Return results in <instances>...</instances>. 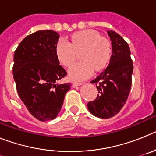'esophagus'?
<instances>
[{
    "mask_svg": "<svg viewBox=\"0 0 156 156\" xmlns=\"http://www.w3.org/2000/svg\"><path fill=\"white\" fill-rule=\"evenodd\" d=\"M80 85H82V83H73V87H79V86H80Z\"/></svg>",
    "mask_w": 156,
    "mask_h": 156,
    "instance_id": "esophagus-1",
    "label": "esophagus"
}]
</instances>
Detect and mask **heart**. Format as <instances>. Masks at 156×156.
Instances as JSON below:
<instances>
[{"instance_id":"1","label":"heart","mask_w":156,"mask_h":156,"mask_svg":"<svg viewBox=\"0 0 156 156\" xmlns=\"http://www.w3.org/2000/svg\"><path fill=\"white\" fill-rule=\"evenodd\" d=\"M83 51L80 59L83 62L72 66L68 72L72 80L83 81L95 71L103 69L109 62L112 46L108 40L92 30L77 32L71 36V42L60 39L55 47L58 60L62 66H71L76 58V52Z\"/></svg>"}]
</instances>
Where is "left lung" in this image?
Returning a JSON list of instances; mask_svg holds the SVG:
<instances>
[{"label": "left lung", "instance_id": "left-lung-1", "mask_svg": "<svg viewBox=\"0 0 156 156\" xmlns=\"http://www.w3.org/2000/svg\"><path fill=\"white\" fill-rule=\"evenodd\" d=\"M112 42V54L108 67L91 81L98 84L99 94L87 108L93 115L101 119H108L119 113L129 94L133 66L127 43L120 35L107 31Z\"/></svg>", "mask_w": 156, "mask_h": 156}]
</instances>
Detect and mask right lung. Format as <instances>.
<instances>
[{
	"mask_svg": "<svg viewBox=\"0 0 156 156\" xmlns=\"http://www.w3.org/2000/svg\"><path fill=\"white\" fill-rule=\"evenodd\" d=\"M57 32L40 30L27 36L14 54V80L19 97L40 121L55 119L72 83H59L66 75L59 65Z\"/></svg>",
	"mask_w": 156,
	"mask_h": 156,
	"instance_id": "right-lung-1",
	"label": "right lung"
}]
</instances>
